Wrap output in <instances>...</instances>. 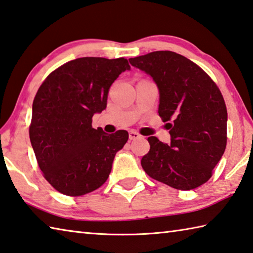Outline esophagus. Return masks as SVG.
<instances>
[{"instance_id":"1","label":"esophagus","mask_w":253,"mask_h":253,"mask_svg":"<svg viewBox=\"0 0 253 253\" xmlns=\"http://www.w3.org/2000/svg\"><path fill=\"white\" fill-rule=\"evenodd\" d=\"M138 138H140V135L138 134V132L135 131V130L129 131V139L130 140H135V139H138Z\"/></svg>"}]
</instances>
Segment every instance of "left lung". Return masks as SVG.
<instances>
[{"instance_id":"obj_1","label":"left lung","mask_w":253,"mask_h":253,"mask_svg":"<svg viewBox=\"0 0 253 253\" xmlns=\"http://www.w3.org/2000/svg\"><path fill=\"white\" fill-rule=\"evenodd\" d=\"M159 90L158 114L168 123L170 145L148 137L141 167L174 189L191 190L210 179L227 145V107L214 82L190 59L170 50L129 58Z\"/></svg>"}]
</instances>
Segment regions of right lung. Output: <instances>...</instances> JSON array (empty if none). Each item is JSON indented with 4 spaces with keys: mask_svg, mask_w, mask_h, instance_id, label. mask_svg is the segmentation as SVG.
<instances>
[{
    "mask_svg": "<svg viewBox=\"0 0 253 253\" xmlns=\"http://www.w3.org/2000/svg\"><path fill=\"white\" fill-rule=\"evenodd\" d=\"M129 70L123 57L76 58L50 73L36 93L31 144L45 179L61 194L83 196L107 180L128 132L95 129L91 118L106 108L112 84Z\"/></svg>",
    "mask_w": 253,
    "mask_h": 253,
    "instance_id": "1",
    "label": "right lung"
}]
</instances>
